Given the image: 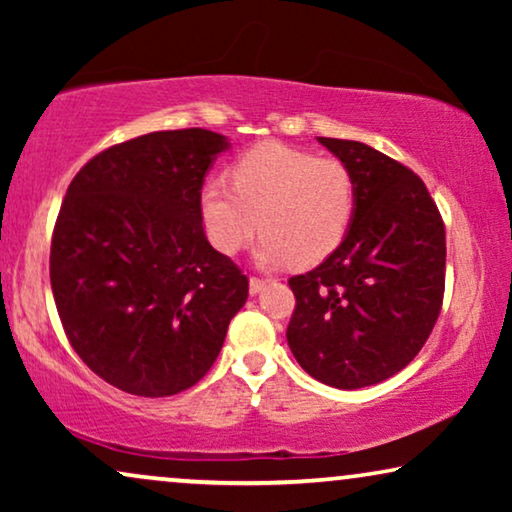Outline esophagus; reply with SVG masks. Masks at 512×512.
I'll return each mask as SVG.
<instances>
[{
  "mask_svg": "<svg viewBox=\"0 0 512 512\" xmlns=\"http://www.w3.org/2000/svg\"><path fill=\"white\" fill-rule=\"evenodd\" d=\"M263 286H265V279H258V277H251L249 279V293H251V296L261 293Z\"/></svg>",
  "mask_w": 512,
  "mask_h": 512,
  "instance_id": "obj_1",
  "label": "esophagus"
}]
</instances>
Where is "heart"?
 Listing matches in <instances>:
<instances>
[{"instance_id":"1","label":"heart","mask_w":512,"mask_h":512,"mask_svg":"<svg viewBox=\"0 0 512 512\" xmlns=\"http://www.w3.org/2000/svg\"><path fill=\"white\" fill-rule=\"evenodd\" d=\"M230 188L207 181L198 212L209 244L233 256L256 230V261L312 268L340 247L352 226L356 184L345 163L265 142L230 167Z\"/></svg>"}]
</instances>
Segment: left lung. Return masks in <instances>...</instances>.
<instances>
[{"label": "left lung", "instance_id": "obj_1", "mask_svg": "<svg viewBox=\"0 0 512 512\" xmlns=\"http://www.w3.org/2000/svg\"><path fill=\"white\" fill-rule=\"evenodd\" d=\"M352 172L349 233L289 279L286 340L300 368L335 389L389 380L424 347L443 305L445 226L424 181L373 146L317 137Z\"/></svg>", "mask_w": 512, "mask_h": 512}]
</instances>
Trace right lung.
Listing matches in <instances>:
<instances>
[{
	"mask_svg": "<svg viewBox=\"0 0 512 512\" xmlns=\"http://www.w3.org/2000/svg\"><path fill=\"white\" fill-rule=\"evenodd\" d=\"M219 132H151L97 153L67 188L51 242V289L74 352L135 396H174L207 375L249 296L207 242L198 195Z\"/></svg>",
	"mask_w": 512,
	"mask_h": 512,
	"instance_id": "obj_1",
	"label": "right lung"
}]
</instances>
